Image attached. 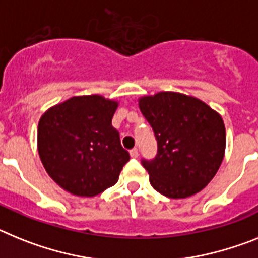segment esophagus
Wrapping results in <instances>:
<instances>
[{"instance_id": "esophagus-1", "label": "esophagus", "mask_w": 258, "mask_h": 258, "mask_svg": "<svg viewBox=\"0 0 258 258\" xmlns=\"http://www.w3.org/2000/svg\"><path fill=\"white\" fill-rule=\"evenodd\" d=\"M130 154H131L132 158H138V156H139L138 148H134V149H131V151H130Z\"/></svg>"}]
</instances>
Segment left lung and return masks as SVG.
I'll list each match as a JSON object with an SVG mask.
<instances>
[{
	"instance_id": "1",
	"label": "left lung",
	"mask_w": 258,
	"mask_h": 258,
	"mask_svg": "<svg viewBox=\"0 0 258 258\" xmlns=\"http://www.w3.org/2000/svg\"><path fill=\"white\" fill-rule=\"evenodd\" d=\"M139 106L157 140L156 157L142 158L152 187L170 199L200 192L216 175L225 154L221 115L200 100L175 92L143 97Z\"/></svg>"
}]
</instances>
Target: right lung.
I'll return each mask as SVG.
<instances>
[{"mask_svg": "<svg viewBox=\"0 0 258 258\" xmlns=\"http://www.w3.org/2000/svg\"><path fill=\"white\" fill-rule=\"evenodd\" d=\"M118 104L102 96H80L41 116L37 145L50 178L78 196H96L118 182L130 153L111 126Z\"/></svg>", "mask_w": 258, "mask_h": 258, "instance_id": "right-lung-1", "label": "right lung"}]
</instances>
